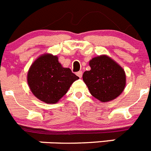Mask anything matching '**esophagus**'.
I'll return each instance as SVG.
<instances>
[{
    "mask_svg": "<svg viewBox=\"0 0 151 151\" xmlns=\"http://www.w3.org/2000/svg\"><path fill=\"white\" fill-rule=\"evenodd\" d=\"M82 71H78V72H77L76 73V75L77 76H78V77H79V78H82Z\"/></svg>",
    "mask_w": 151,
    "mask_h": 151,
    "instance_id": "1",
    "label": "esophagus"
}]
</instances>
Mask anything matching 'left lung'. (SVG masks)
Wrapping results in <instances>:
<instances>
[{"label": "left lung", "mask_w": 151, "mask_h": 151, "mask_svg": "<svg viewBox=\"0 0 151 151\" xmlns=\"http://www.w3.org/2000/svg\"><path fill=\"white\" fill-rule=\"evenodd\" d=\"M91 70L82 78L91 94L101 102L114 100L125 87V73L117 63L106 55L94 57L89 61Z\"/></svg>", "instance_id": "1"}]
</instances>
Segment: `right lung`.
<instances>
[{
  "instance_id": "add662e5",
  "label": "right lung",
  "mask_w": 151,
  "mask_h": 151,
  "mask_svg": "<svg viewBox=\"0 0 151 151\" xmlns=\"http://www.w3.org/2000/svg\"><path fill=\"white\" fill-rule=\"evenodd\" d=\"M69 68H63L57 56L45 54L32 64L27 81L38 99L46 104H56L66 94L72 84L78 79Z\"/></svg>"
}]
</instances>
